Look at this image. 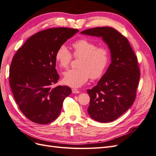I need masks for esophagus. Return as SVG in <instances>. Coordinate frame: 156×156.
<instances>
[{
	"mask_svg": "<svg viewBox=\"0 0 156 156\" xmlns=\"http://www.w3.org/2000/svg\"><path fill=\"white\" fill-rule=\"evenodd\" d=\"M72 93L73 94H79V91L77 89H75V88H72Z\"/></svg>",
	"mask_w": 156,
	"mask_h": 156,
	"instance_id": "obj_1",
	"label": "esophagus"
}]
</instances>
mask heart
<instances>
[{
	"label": "heart",
	"instance_id": "1",
	"mask_svg": "<svg viewBox=\"0 0 156 156\" xmlns=\"http://www.w3.org/2000/svg\"><path fill=\"white\" fill-rule=\"evenodd\" d=\"M73 56L80 58L77 69L68 70L64 73L63 81L67 85L79 88L84 85L90 77L100 78L109 63L110 52L105 47H98L97 44L83 38L72 44ZM72 59V55L65 45H61L55 53V60L60 66L66 68Z\"/></svg>",
	"mask_w": 156,
	"mask_h": 156
}]
</instances>
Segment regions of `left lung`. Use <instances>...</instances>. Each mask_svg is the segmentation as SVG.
Instances as JSON below:
<instances>
[{
  "label": "left lung",
  "mask_w": 156,
  "mask_h": 156,
  "mask_svg": "<svg viewBox=\"0 0 156 156\" xmlns=\"http://www.w3.org/2000/svg\"><path fill=\"white\" fill-rule=\"evenodd\" d=\"M82 34L101 37L108 46L111 63L97 85L87 90L90 100L88 112L100 122L115 120L135 100L140 69L137 58L125 36L111 27H96Z\"/></svg>",
  "instance_id": "obj_1"
}]
</instances>
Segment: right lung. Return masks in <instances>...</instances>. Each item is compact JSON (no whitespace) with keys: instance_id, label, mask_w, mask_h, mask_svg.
<instances>
[{"instance_id":"right-lung-1","label":"right lung","mask_w":156,"mask_h":156,"mask_svg":"<svg viewBox=\"0 0 156 156\" xmlns=\"http://www.w3.org/2000/svg\"><path fill=\"white\" fill-rule=\"evenodd\" d=\"M79 32L70 28L40 31L28 39L13 56L9 82L19 108L28 119L47 124L57 118L64 99L72 92L58 82L55 53L61 45Z\"/></svg>"}]
</instances>
